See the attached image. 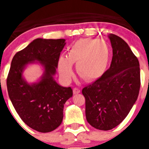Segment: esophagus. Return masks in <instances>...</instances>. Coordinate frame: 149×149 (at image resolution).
I'll return each mask as SVG.
<instances>
[{"instance_id":"1","label":"esophagus","mask_w":149,"mask_h":149,"mask_svg":"<svg viewBox=\"0 0 149 149\" xmlns=\"http://www.w3.org/2000/svg\"><path fill=\"white\" fill-rule=\"evenodd\" d=\"M81 93V90L78 89V88H74L73 89V93L74 94H78V93Z\"/></svg>"}]
</instances>
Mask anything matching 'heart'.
Instances as JSON below:
<instances>
[{
  "instance_id": "heart-1",
  "label": "heart",
  "mask_w": 149,
  "mask_h": 149,
  "mask_svg": "<svg viewBox=\"0 0 149 149\" xmlns=\"http://www.w3.org/2000/svg\"><path fill=\"white\" fill-rule=\"evenodd\" d=\"M110 58V47L105 41L81 39L71 46L68 56L59 58V72L64 80L69 81L73 76L72 64L76 63L79 77L86 82L94 81L105 73Z\"/></svg>"
}]
</instances>
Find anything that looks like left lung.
Returning <instances> with one entry per match:
<instances>
[{"mask_svg": "<svg viewBox=\"0 0 149 149\" xmlns=\"http://www.w3.org/2000/svg\"><path fill=\"white\" fill-rule=\"evenodd\" d=\"M109 39L113 48L110 68L82 89L86 120L101 131L111 130L125 119L137 99L140 88L137 57L122 38L110 34Z\"/></svg>", "mask_w": 149, "mask_h": 149, "instance_id": "left-lung-1", "label": "left lung"}]
</instances>
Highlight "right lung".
Returning a JSON list of instances; mask_svg holds the SVG:
<instances>
[{"mask_svg": "<svg viewBox=\"0 0 149 149\" xmlns=\"http://www.w3.org/2000/svg\"><path fill=\"white\" fill-rule=\"evenodd\" d=\"M65 39H36L13 56L6 79L8 94L24 123L32 129L48 133L58 127L63 119V107L73 92L54 79ZM38 61L45 72L37 83L29 84L23 78V68Z\"/></svg>", "mask_w": 149, "mask_h": 149, "instance_id": "obj_1", "label": "right lung"}]
</instances>
